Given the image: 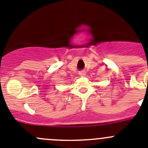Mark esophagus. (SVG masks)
I'll use <instances>...</instances> for the list:
<instances>
[{
  "instance_id": "obj_1",
  "label": "esophagus",
  "mask_w": 148,
  "mask_h": 148,
  "mask_svg": "<svg viewBox=\"0 0 148 148\" xmlns=\"http://www.w3.org/2000/svg\"><path fill=\"white\" fill-rule=\"evenodd\" d=\"M79 75L81 76V77H84V76H85V71H80V72L79 73Z\"/></svg>"
}]
</instances>
